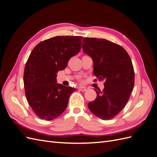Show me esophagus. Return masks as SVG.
<instances>
[{
    "instance_id": "34e87169",
    "label": "esophagus",
    "mask_w": 157,
    "mask_h": 157,
    "mask_svg": "<svg viewBox=\"0 0 157 157\" xmlns=\"http://www.w3.org/2000/svg\"><path fill=\"white\" fill-rule=\"evenodd\" d=\"M78 90H80V91H81V92H86V90H87V89H86V88L83 87V86H80V87L78 88Z\"/></svg>"
}]
</instances>
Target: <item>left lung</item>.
Instances as JSON below:
<instances>
[{
	"instance_id": "obj_1",
	"label": "left lung",
	"mask_w": 157,
	"mask_h": 157,
	"mask_svg": "<svg viewBox=\"0 0 157 157\" xmlns=\"http://www.w3.org/2000/svg\"><path fill=\"white\" fill-rule=\"evenodd\" d=\"M82 48L92 59L94 75L105 80L103 90H95L97 98L88 107L101 119L110 120L124 109L134 88L132 60L122 47L105 39L84 38Z\"/></svg>"
}]
</instances>
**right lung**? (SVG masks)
I'll list each match as a JSON object with an SVG mask.
<instances>
[{
	"instance_id": "1",
	"label": "right lung",
	"mask_w": 157,
	"mask_h": 157,
	"mask_svg": "<svg viewBox=\"0 0 157 157\" xmlns=\"http://www.w3.org/2000/svg\"><path fill=\"white\" fill-rule=\"evenodd\" d=\"M82 36H58L38 44L26 63L23 83L29 105L41 119L52 121L67 108L76 89L57 83V73L81 48Z\"/></svg>"
}]
</instances>
